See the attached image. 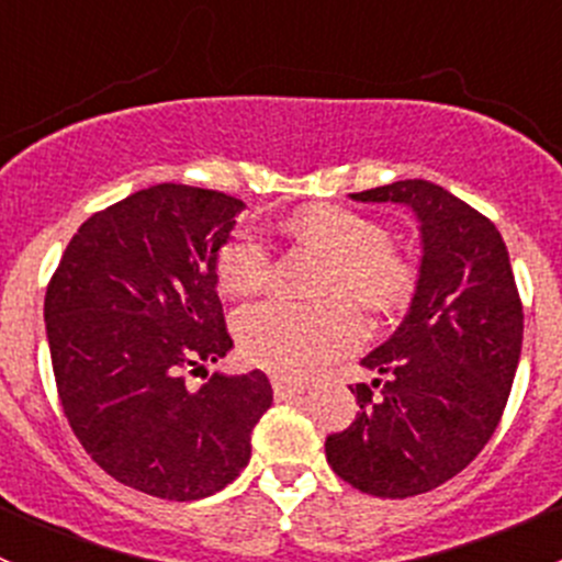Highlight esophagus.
<instances>
[{"mask_svg": "<svg viewBox=\"0 0 562 562\" xmlns=\"http://www.w3.org/2000/svg\"><path fill=\"white\" fill-rule=\"evenodd\" d=\"M271 386H274V396L277 400H293V396H302L307 386L304 383H296V381H285V378H274L271 381Z\"/></svg>", "mask_w": 562, "mask_h": 562, "instance_id": "obj_1", "label": "esophagus"}]
</instances>
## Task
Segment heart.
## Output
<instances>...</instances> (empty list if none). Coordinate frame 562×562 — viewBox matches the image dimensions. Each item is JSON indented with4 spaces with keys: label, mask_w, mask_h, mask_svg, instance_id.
Returning <instances> with one entry per match:
<instances>
[{
    "label": "heart",
    "mask_w": 562,
    "mask_h": 562,
    "mask_svg": "<svg viewBox=\"0 0 562 562\" xmlns=\"http://www.w3.org/2000/svg\"><path fill=\"white\" fill-rule=\"evenodd\" d=\"M288 231L328 258L323 293H348L378 313L411 296L416 282L411 260L389 245L386 228L375 220L353 209L310 206L288 220ZM269 271L271 249L252 228H241L220 252L217 280L231 296L260 291ZM236 337L249 361L302 378L353 350L364 339V317L348 299L302 304L271 296L236 315Z\"/></svg>",
    "instance_id": "1"
}]
</instances>
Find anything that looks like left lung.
Instances as JSON below:
<instances>
[{"mask_svg": "<svg viewBox=\"0 0 562 562\" xmlns=\"http://www.w3.org/2000/svg\"><path fill=\"white\" fill-rule=\"evenodd\" d=\"M350 198L411 209L422 258L405 317L361 359L378 378L356 383V422L328 435L326 459L367 495L413 497L454 479L495 432L522 353V304L501 231L440 184L405 179Z\"/></svg>", "mask_w": 562, "mask_h": 562, "instance_id": "8db88e82", "label": "left lung"}]
</instances>
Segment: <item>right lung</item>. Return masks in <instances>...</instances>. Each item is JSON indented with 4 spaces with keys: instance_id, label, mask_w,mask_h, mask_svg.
Instances as JSON below:
<instances>
[{
    "instance_id": "obj_1",
    "label": "right lung",
    "mask_w": 562,
    "mask_h": 562,
    "mask_svg": "<svg viewBox=\"0 0 562 562\" xmlns=\"http://www.w3.org/2000/svg\"><path fill=\"white\" fill-rule=\"evenodd\" d=\"M245 201L155 184L92 214L45 293L56 389L87 454L122 484L162 501L228 486L252 451L274 391L260 370L214 372L192 391L190 367L234 348L217 296L220 249Z\"/></svg>"
}]
</instances>
